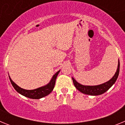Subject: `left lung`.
<instances>
[{"label": "left lung", "instance_id": "left-lung-1", "mask_svg": "<svg viewBox=\"0 0 125 125\" xmlns=\"http://www.w3.org/2000/svg\"><path fill=\"white\" fill-rule=\"evenodd\" d=\"M119 72H120V61H118V68H117L116 72L115 73V74L110 81L103 84L97 85V86H84V85L78 83L73 78H72V79L74 86L80 92L86 94H89V95L97 96L102 94L104 93H105L114 84L118 77Z\"/></svg>", "mask_w": 125, "mask_h": 125}]
</instances>
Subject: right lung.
<instances>
[{
    "label": "right lung",
    "mask_w": 125,
    "mask_h": 125,
    "mask_svg": "<svg viewBox=\"0 0 125 125\" xmlns=\"http://www.w3.org/2000/svg\"><path fill=\"white\" fill-rule=\"evenodd\" d=\"M59 71H57L53 76L52 78L51 79V81L47 85H46L44 86L37 88V89H32V90H27V89H24L21 88H20L15 83L13 82V81L11 79V78H10V76H9V79L10 81L11 84H12V85L13 87L14 88V89L19 93L21 94L22 95L24 96L25 97L31 98V99H40V98H43V97L46 96L52 92V91L54 88L56 78H57V76L58 75V74H59Z\"/></svg>",
    "instance_id": "1"
}]
</instances>
